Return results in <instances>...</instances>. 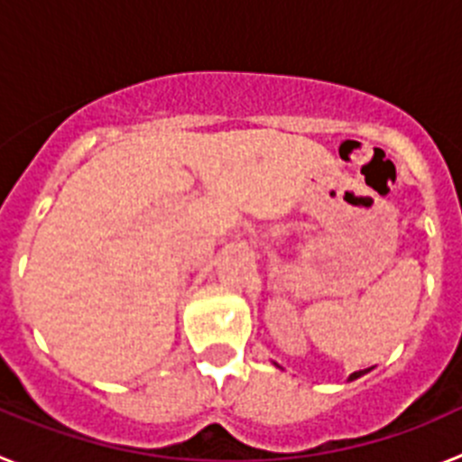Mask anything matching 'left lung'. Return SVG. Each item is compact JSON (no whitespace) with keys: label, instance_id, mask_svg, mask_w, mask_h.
<instances>
[{"label":"left lung","instance_id":"obj_1","mask_svg":"<svg viewBox=\"0 0 462 462\" xmlns=\"http://www.w3.org/2000/svg\"><path fill=\"white\" fill-rule=\"evenodd\" d=\"M368 373V370H361V373H354V374H349V382H352V379H356V377H361V374H365Z\"/></svg>","mask_w":462,"mask_h":462}]
</instances>
